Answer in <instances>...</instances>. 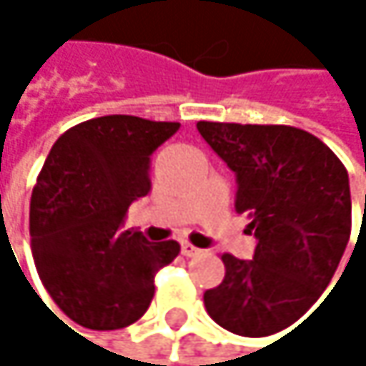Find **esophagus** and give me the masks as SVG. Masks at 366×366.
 <instances>
[{"label":"esophagus","instance_id":"esophagus-1","mask_svg":"<svg viewBox=\"0 0 366 366\" xmlns=\"http://www.w3.org/2000/svg\"><path fill=\"white\" fill-rule=\"evenodd\" d=\"M182 254L197 256V254H201V250H199V248H194V246H192V244H188V242H182Z\"/></svg>","mask_w":366,"mask_h":366}]
</instances>
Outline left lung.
<instances>
[{"label":"left lung","mask_w":366,"mask_h":366,"mask_svg":"<svg viewBox=\"0 0 366 366\" xmlns=\"http://www.w3.org/2000/svg\"><path fill=\"white\" fill-rule=\"evenodd\" d=\"M197 129L235 172V209L258 239L252 260L222 254L224 280L205 290V310L244 337L288 329L320 299L350 242L347 172L297 127L199 120Z\"/></svg>","instance_id":"left-lung-1"}]
</instances>
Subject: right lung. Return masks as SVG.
<instances>
[{"label":"right lung","instance_id":"1","mask_svg":"<svg viewBox=\"0 0 366 366\" xmlns=\"http://www.w3.org/2000/svg\"><path fill=\"white\" fill-rule=\"evenodd\" d=\"M180 129L112 114L67 129L48 152L29 205L36 269L59 310L91 330L137 322L154 275L180 254L169 239L150 244L122 231L129 205L150 192V157Z\"/></svg>","mask_w":366,"mask_h":366}]
</instances>
